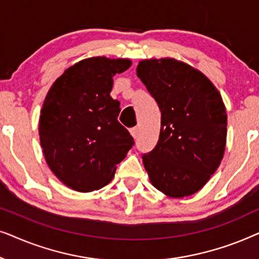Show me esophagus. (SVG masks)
<instances>
[{
  "mask_svg": "<svg viewBox=\"0 0 259 259\" xmlns=\"http://www.w3.org/2000/svg\"><path fill=\"white\" fill-rule=\"evenodd\" d=\"M130 133H131V136L136 139V138L138 137V134H139V130H138V127H133V128L130 130Z\"/></svg>",
  "mask_w": 259,
  "mask_h": 259,
  "instance_id": "34e87169",
  "label": "esophagus"
}]
</instances>
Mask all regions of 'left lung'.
Wrapping results in <instances>:
<instances>
[{"label":"left lung","instance_id":"obj_1","mask_svg":"<svg viewBox=\"0 0 259 259\" xmlns=\"http://www.w3.org/2000/svg\"><path fill=\"white\" fill-rule=\"evenodd\" d=\"M137 75L161 112L160 134L143 162L155 189L167 197L196 193L224 157L228 115L207 76L172 58L141 60Z\"/></svg>","mask_w":259,"mask_h":259}]
</instances>
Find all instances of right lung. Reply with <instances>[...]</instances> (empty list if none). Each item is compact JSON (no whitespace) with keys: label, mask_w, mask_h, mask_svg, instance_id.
<instances>
[{"label":"right lung","mask_w":259,"mask_h":259,"mask_svg":"<svg viewBox=\"0 0 259 259\" xmlns=\"http://www.w3.org/2000/svg\"><path fill=\"white\" fill-rule=\"evenodd\" d=\"M131 65L128 59L106 56L81 60L48 91L38 122L40 143L49 168L69 189L91 192L107 185L134 145L118 121L120 102L109 95L113 76Z\"/></svg>","instance_id":"obj_1"}]
</instances>
